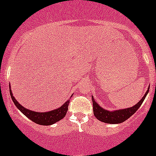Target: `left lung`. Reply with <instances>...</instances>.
Masks as SVG:
<instances>
[{
	"mask_svg": "<svg viewBox=\"0 0 156 156\" xmlns=\"http://www.w3.org/2000/svg\"><path fill=\"white\" fill-rule=\"evenodd\" d=\"M149 87H148L147 91L144 94L141 100L137 103L133 107H129V108L122 109V110H116L113 111H109L100 107L99 104L96 102L94 98L92 97V101H93V111L94 115L98 120L102 121L106 123H110V124H117L124 122L127 119H129L135 112L140 108L141 104H143V101L146 98L148 92H149Z\"/></svg>",
	"mask_w": 156,
	"mask_h": 156,
	"instance_id": "left-lung-1",
	"label": "left lung"
}]
</instances>
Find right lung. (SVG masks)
<instances>
[{
  "instance_id": "1",
  "label": "right lung",
  "mask_w": 156,
  "mask_h": 156,
  "mask_svg": "<svg viewBox=\"0 0 156 156\" xmlns=\"http://www.w3.org/2000/svg\"><path fill=\"white\" fill-rule=\"evenodd\" d=\"M10 94L11 96L12 101L14 103L15 106L25 115L27 117H28L30 120L34 123L40 125H43V126H49L52 125L56 122L59 121L62 119L64 118L68 111V107L69 104V100H68L62 106L58 107V109L51 110L49 112H35L33 110H30L29 109L25 108L22 105L18 103V101L15 99L14 97L13 96L11 90H10Z\"/></svg>"
}]
</instances>
